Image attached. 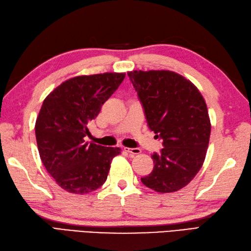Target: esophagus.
Instances as JSON below:
<instances>
[{"instance_id":"esophagus-1","label":"esophagus","mask_w":251,"mask_h":251,"mask_svg":"<svg viewBox=\"0 0 251 251\" xmlns=\"http://www.w3.org/2000/svg\"><path fill=\"white\" fill-rule=\"evenodd\" d=\"M125 152H127L128 154H131V155H138L141 153V150L140 149H131V148H124Z\"/></svg>"}]
</instances>
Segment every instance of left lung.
<instances>
[{
  "mask_svg": "<svg viewBox=\"0 0 251 251\" xmlns=\"http://www.w3.org/2000/svg\"><path fill=\"white\" fill-rule=\"evenodd\" d=\"M138 93L150 129L162 139L164 149L154 153V169L141 178L160 194L188 185L204 162L211 121L197 86L170 71L127 73Z\"/></svg>",
  "mask_w": 251,
  "mask_h": 251,
  "instance_id": "obj_1",
  "label": "left lung"
}]
</instances>
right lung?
Listing matches in <instances>:
<instances>
[{
    "instance_id": "obj_1",
    "label": "right lung",
    "mask_w": 251,
    "mask_h": 251,
    "mask_svg": "<svg viewBox=\"0 0 251 251\" xmlns=\"http://www.w3.org/2000/svg\"><path fill=\"white\" fill-rule=\"evenodd\" d=\"M125 78V73L78 75L45 98L35 124L40 159L61 188L86 195L106 182L120 148L85 142L87 128Z\"/></svg>"
}]
</instances>
